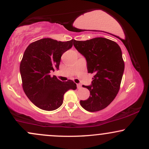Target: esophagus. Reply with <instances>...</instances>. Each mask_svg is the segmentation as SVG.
Returning <instances> with one entry per match:
<instances>
[{
	"instance_id": "obj_1",
	"label": "esophagus",
	"mask_w": 149,
	"mask_h": 149,
	"mask_svg": "<svg viewBox=\"0 0 149 149\" xmlns=\"http://www.w3.org/2000/svg\"><path fill=\"white\" fill-rule=\"evenodd\" d=\"M77 88H78V89H80V88H82L81 85H80V84H77Z\"/></svg>"
}]
</instances>
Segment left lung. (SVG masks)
<instances>
[{
    "label": "left lung",
    "instance_id": "1",
    "mask_svg": "<svg viewBox=\"0 0 149 149\" xmlns=\"http://www.w3.org/2000/svg\"><path fill=\"white\" fill-rule=\"evenodd\" d=\"M73 45L86 59L88 73L95 75L91 85H83L90 95L80 104L88 111H99L111 103L120 90L125 69L122 51L116 42L105 38L74 40Z\"/></svg>",
    "mask_w": 149,
    "mask_h": 149
}]
</instances>
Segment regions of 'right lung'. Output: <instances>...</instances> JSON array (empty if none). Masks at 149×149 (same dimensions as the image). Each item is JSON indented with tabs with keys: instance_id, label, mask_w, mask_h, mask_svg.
Wrapping results in <instances>:
<instances>
[{
	"instance_id": "1",
	"label": "right lung",
	"mask_w": 149,
	"mask_h": 149,
	"mask_svg": "<svg viewBox=\"0 0 149 149\" xmlns=\"http://www.w3.org/2000/svg\"><path fill=\"white\" fill-rule=\"evenodd\" d=\"M74 40L66 42L42 38L32 42L26 49L20 63L22 87L31 102L39 109L54 111L63 103L64 95L76 90L71 80L61 82L50 73L59 69L61 57L71 48Z\"/></svg>"
}]
</instances>
